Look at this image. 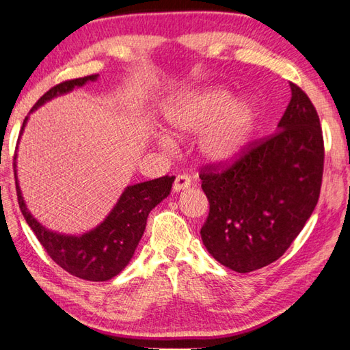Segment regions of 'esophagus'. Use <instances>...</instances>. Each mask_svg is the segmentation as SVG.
<instances>
[{
	"label": "esophagus",
	"instance_id": "esophagus-1",
	"mask_svg": "<svg viewBox=\"0 0 350 350\" xmlns=\"http://www.w3.org/2000/svg\"><path fill=\"white\" fill-rule=\"evenodd\" d=\"M191 187V179L187 174H179L176 177L174 185H173V191L174 193H180V191L187 189Z\"/></svg>",
	"mask_w": 350,
	"mask_h": 350
}]
</instances>
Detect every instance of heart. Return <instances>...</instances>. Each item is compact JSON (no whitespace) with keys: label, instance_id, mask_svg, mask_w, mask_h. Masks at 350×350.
Here are the masks:
<instances>
[{"label":"heart","instance_id":"1","mask_svg":"<svg viewBox=\"0 0 350 350\" xmlns=\"http://www.w3.org/2000/svg\"><path fill=\"white\" fill-rule=\"evenodd\" d=\"M163 120L182 135L203 129L198 148L204 161L214 165H229L247 148L259 120L258 103L241 97L223 86H209L180 94L163 106ZM171 146L170 138H163Z\"/></svg>","mask_w":350,"mask_h":350}]
</instances>
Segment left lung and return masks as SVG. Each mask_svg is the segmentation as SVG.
<instances>
[{"mask_svg":"<svg viewBox=\"0 0 350 350\" xmlns=\"http://www.w3.org/2000/svg\"><path fill=\"white\" fill-rule=\"evenodd\" d=\"M290 88L275 135L221 173L209 167L200 174L209 200L202 241L214 259L238 273L282 256L319 202L325 159L320 120L302 89Z\"/></svg>","mask_w":350,"mask_h":350,"instance_id":"8db88e82","label":"left lung"}]
</instances>
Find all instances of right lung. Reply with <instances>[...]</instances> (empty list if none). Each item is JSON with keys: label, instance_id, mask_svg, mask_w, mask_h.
<instances>
[{"label": "right lung", "instance_id": "add662e5", "mask_svg": "<svg viewBox=\"0 0 350 350\" xmlns=\"http://www.w3.org/2000/svg\"><path fill=\"white\" fill-rule=\"evenodd\" d=\"M97 79L98 74H94L56 85L38 100L30 113L44 106L46 101L71 92L75 88H81ZM27 120H29V116H25L21 135L24 132ZM13 170H15L16 194L21 212H23L27 224L30 226L39 243L42 244V247L54 262L68 273H71L72 276L94 280V282L112 279L126 269L136 247H138L144 230H146L150 211L170 196L171 187H173L176 179L174 176H163L154 180L129 185L122 191L112 211L98 226L81 235H66L46 229L27 209L18 182L16 154Z\"/></svg>", "mask_w": 350, "mask_h": 350}]
</instances>
